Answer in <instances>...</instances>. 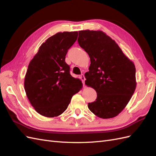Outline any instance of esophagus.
<instances>
[{"label": "esophagus", "mask_w": 156, "mask_h": 156, "mask_svg": "<svg viewBox=\"0 0 156 156\" xmlns=\"http://www.w3.org/2000/svg\"><path fill=\"white\" fill-rule=\"evenodd\" d=\"M81 79L83 81V86H84V81H85V77H84V75H81Z\"/></svg>", "instance_id": "34e87169"}]
</instances>
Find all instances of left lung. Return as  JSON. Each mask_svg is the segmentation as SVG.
<instances>
[{
  "label": "left lung",
  "mask_w": 156,
  "mask_h": 156,
  "mask_svg": "<svg viewBox=\"0 0 156 156\" xmlns=\"http://www.w3.org/2000/svg\"><path fill=\"white\" fill-rule=\"evenodd\" d=\"M78 43L90 58L85 84L97 92L88 107L103 119L116 116L135 90V66L115 40L101 30L79 31Z\"/></svg>",
  "instance_id": "1"
}]
</instances>
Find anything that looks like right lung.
<instances>
[{"mask_svg":"<svg viewBox=\"0 0 156 156\" xmlns=\"http://www.w3.org/2000/svg\"><path fill=\"white\" fill-rule=\"evenodd\" d=\"M78 32H58L40 47L29 63L24 87L32 106L45 117L58 116L66 110L72 96L83 83L69 73L65 62L68 50L77 40Z\"/></svg>","mask_w":156,"mask_h":156,"instance_id":"1","label":"right lung"}]
</instances>
